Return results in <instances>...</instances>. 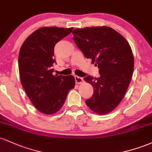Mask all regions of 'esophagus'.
<instances>
[{
  "label": "esophagus",
  "instance_id": "34e87169",
  "mask_svg": "<svg viewBox=\"0 0 152 152\" xmlns=\"http://www.w3.org/2000/svg\"><path fill=\"white\" fill-rule=\"evenodd\" d=\"M75 80H76V83L78 84H81L83 81V78L78 76H75Z\"/></svg>",
  "mask_w": 152,
  "mask_h": 152
}]
</instances>
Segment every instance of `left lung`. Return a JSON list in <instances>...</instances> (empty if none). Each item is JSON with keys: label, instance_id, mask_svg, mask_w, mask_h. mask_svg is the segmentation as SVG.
Instances as JSON below:
<instances>
[{"label": "left lung", "instance_id": "1", "mask_svg": "<svg viewBox=\"0 0 152 152\" xmlns=\"http://www.w3.org/2000/svg\"><path fill=\"white\" fill-rule=\"evenodd\" d=\"M72 34L85 57L99 69V78L87 76L83 78L94 88L86 105L97 114H109L124 99L132 80L134 61L130 45L107 26L76 28Z\"/></svg>", "mask_w": 152, "mask_h": 152}]
</instances>
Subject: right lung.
Instances as JSON below:
<instances>
[{
  "label": "right lung",
  "instance_id": "add662e5",
  "mask_svg": "<svg viewBox=\"0 0 152 152\" xmlns=\"http://www.w3.org/2000/svg\"><path fill=\"white\" fill-rule=\"evenodd\" d=\"M73 28L43 27L31 34L19 51L18 69L21 85L33 105L49 115L59 111L68 93L75 86V78L52 74L54 46Z\"/></svg>",
  "mask_w": 152,
  "mask_h": 152
}]
</instances>
